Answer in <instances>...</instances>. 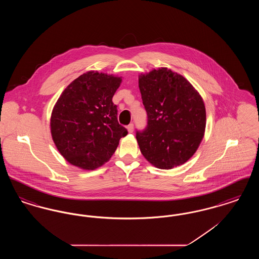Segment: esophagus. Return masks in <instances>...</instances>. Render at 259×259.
<instances>
[{"label":"esophagus","instance_id":"obj_1","mask_svg":"<svg viewBox=\"0 0 259 259\" xmlns=\"http://www.w3.org/2000/svg\"><path fill=\"white\" fill-rule=\"evenodd\" d=\"M127 130H128L129 133H133V131H134V124H129L127 126Z\"/></svg>","mask_w":259,"mask_h":259}]
</instances>
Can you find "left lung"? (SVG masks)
I'll return each mask as SVG.
<instances>
[{
    "label": "left lung",
    "mask_w": 259,
    "mask_h": 259,
    "mask_svg": "<svg viewBox=\"0 0 259 259\" xmlns=\"http://www.w3.org/2000/svg\"><path fill=\"white\" fill-rule=\"evenodd\" d=\"M148 125L136 138L142 154L158 169L183 165L197 150L206 129L204 101L182 74L168 68L139 75Z\"/></svg>",
    "instance_id": "8db88e82"
}]
</instances>
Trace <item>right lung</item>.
<instances>
[{"instance_id": "add662e5", "label": "right lung", "mask_w": 259, "mask_h": 259, "mask_svg": "<svg viewBox=\"0 0 259 259\" xmlns=\"http://www.w3.org/2000/svg\"><path fill=\"white\" fill-rule=\"evenodd\" d=\"M121 76L89 71L73 80L51 112L50 132L62 156L83 170L110 160L127 130L117 121L112 97Z\"/></svg>"}]
</instances>
